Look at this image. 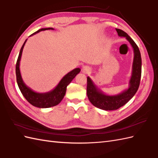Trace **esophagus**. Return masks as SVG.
Returning a JSON list of instances; mask_svg holds the SVG:
<instances>
[{"label": "esophagus", "mask_w": 158, "mask_h": 158, "mask_svg": "<svg viewBox=\"0 0 158 158\" xmlns=\"http://www.w3.org/2000/svg\"><path fill=\"white\" fill-rule=\"evenodd\" d=\"M82 71L84 73H89L91 71V68L88 66H83L82 68Z\"/></svg>", "instance_id": "34e87169"}]
</instances>
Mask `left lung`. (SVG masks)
I'll return each mask as SVG.
<instances>
[{"label": "left lung", "mask_w": 158, "mask_h": 158, "mask_svg": "<svg viewBox=\"0 0 158 158\" xmlns=\"http://www.w3.org/2000/svg\"><path fill=\"white\" fill-rule=\"evenodd\" d=\"M120 37H124L133 49L134 58L132 66V73L129 80V87L123 92L117 95H107L104 94L89 77H87V95L90 102L96 107L104 110H115L127 104L133 98L140 84L141 76V56L137 45L126 32L120 29H116Z\"/></svg>", "instance_id": "8db88e82"}]
</instances>
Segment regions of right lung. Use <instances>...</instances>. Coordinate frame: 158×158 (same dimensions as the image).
I'll return each instance as SVG.
<instances>
[{"label":"right lung","instance_id":"obj_1","mask_svg":"<svg viewBox=\"0 0 158 158\" xmlns=\"http://www.w3.org/2000/svg\"><path fill=\"white\" fill-rule=\"evenodd\" d=\"M48 29H52L54 28L48 27V28H42L39 29L37 31L34 32L31 35H35L38 34L40 31L48 30ZM27 42V40H25L23 46L20 50L19 56H18L17 63H16V77H17V85L19 86V89L21 94L26 99L28 102H29L31 105L35 106L37 108H50L52 106H55L58 105L62 101V99L64 97V95L67 91V87L73 79L75 77V76L79 73L81 69L79 68H76L73 69L71 71L68 73L67 75H65L62 79L60 81L58 85L55 87V88L52 90H51L48 92L46 93H38L33 91L30 87H29L25 85L23 79L21 75L19 65H20V60L22 55V52L25 43Z\"/></svg>","mask_w":158,"mask_h":158}]
</instances>
